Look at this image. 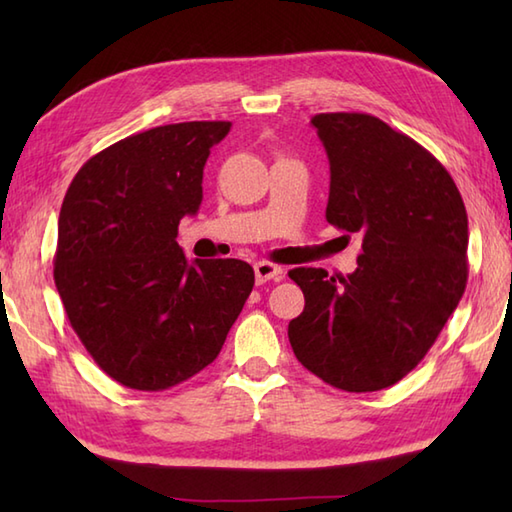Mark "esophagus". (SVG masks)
<instances>
[{"instance_id":"1","label":"esophagus","mask_w":512,"mask_h":512,"mask_svg":"<svg viewBox=\"0 0 512 512\" xmlns=\"http://www.w3.org/2000/svg\"><path fill=\"white\" fill-rule=\"evenodd\" d=\"M255 277H257V284H266L270 279H284V268L273 264V262H259L255 264Z\"/></svg>"}]
</instances>
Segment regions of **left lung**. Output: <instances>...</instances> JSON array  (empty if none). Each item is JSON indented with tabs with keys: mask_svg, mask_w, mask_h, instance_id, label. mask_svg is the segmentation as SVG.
Instances as JSON below:
<instances>
[{
	"mask_svg": "<svg viewBox=\"0 0 512 512\" xmlns=\"http://www.w3.org/2000/svg\"><path fill=\"white\" fill-rule=\"evenodd\" d=\"M330 160L325 217L363 237L352 275L292 268L297 361L343 391L398 383L436 343L469 277V217L442 162L372 114L312 116Z\"/></svg>",
	"mask_w": 512,
	"mask_h": 512,
	"instance_id": "obj_1",
	"label": "left lung"
}]
</instances>
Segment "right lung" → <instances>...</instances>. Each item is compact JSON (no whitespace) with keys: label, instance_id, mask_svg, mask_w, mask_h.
<instances>
[{"label":"right lung","instance_id":"right-lung-1","mask_svg":"<svg viewBox=\"0 0 512 512\" xmlns=\"http://www.w3.org/2000/svg\"><path fill=\"white\" fill-rule=\"evenodd\" d=\"M228 121L127 136L76 173L59 213L54 284L72 330L129 389L176 387L211 365L255 286L242 259L187 262L178 224Z\"/></svg>","mask_w":512,"mask_h":512}]
</instances>
